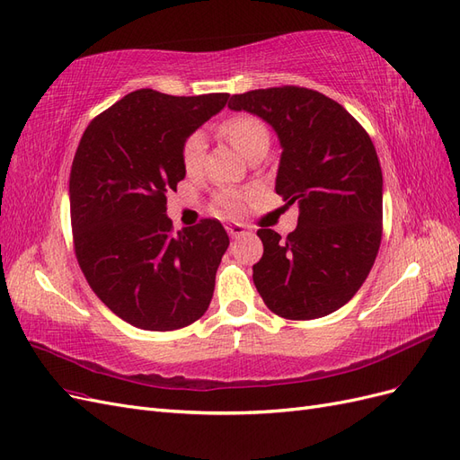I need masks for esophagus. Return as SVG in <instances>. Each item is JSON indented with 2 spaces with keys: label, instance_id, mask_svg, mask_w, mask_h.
<instances>
[{
  "label": "esophagus",
  "instance_id": "esophagus-1",
  "mask_svg": "<svg viewBox=\"0 0 460 460\" xmlns=\"http://www.w3.org/2000/svg\"><path fill=\"white\" fill-rule=\"evenodd\" d=\"M227 233L231 239H239L246 233V227L243 226V223H231V226H227Z\"/></svg>",
  "mask_w": 460,
  "mask_h": 460
}]
</instances>
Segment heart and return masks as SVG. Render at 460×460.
Listing matches in <instances>:
<instances>
[{
  "label": "heart",
  "instance_id": "obj_1",
  "mask_svg": "<svg viewBox=\"0 0 460 460\" xmlns=\"http://www.w3.org/2000/svg\"><path fill=\"white\" fill-rule=\"evenodd\" d=\"M219 133L226 137L244 157H248L254 150L268 146L270 144V133H268L266 123L252 113H237V115L227 117V119L219 125ZM204 150H206V142L202 133H192L187 137L185 142H182L181 160L187 173L199 172L204 160ZM216 204L219 208V212L227 216L239 214L243 209V196L239 192H223L216 199Z\"/></svg>",
  "mask_w": 460,
  "mask_h": 460
}]
</instances>
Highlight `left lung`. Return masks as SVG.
<instances>
[{"label":"left lung","instance_id":"8db88e82","mask_svg":"<svg viewBox=\"0 0 460 460\" xmlns=\"http://www.w3.org/2000/svg\"><path fill=\"white\" fill-rule=\"evenodd\" d=\"M229 108L261 117L278 133L275 192L300 209L285 239L258 229V293L285 320L327 316L357 295L382 243L384 179L372 138L341 103L303 86L234 94Z\"/></svg>","mask_w":460,"mask_h":460}]
</instances>
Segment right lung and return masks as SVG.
<instances>
[{
    "label": "right lung",
    "instance_id": "add662e5",
    "mask_svg": "<svg viewBox=\"0 0 460 460\" xmlns=\"http://www.w3.org/2000/svg\"><path fill=\"white\" fill-rule=\"evenodd\" d=\"M229 94L135 90L86 127L69 177L75 254L113 314L148 332L204 316L229 246L217 219L173 233L167 192L185 179L182 142Z\"/></svg>",
    "mask_w": 460,
    "mask_h": 460
}]
</instances>
